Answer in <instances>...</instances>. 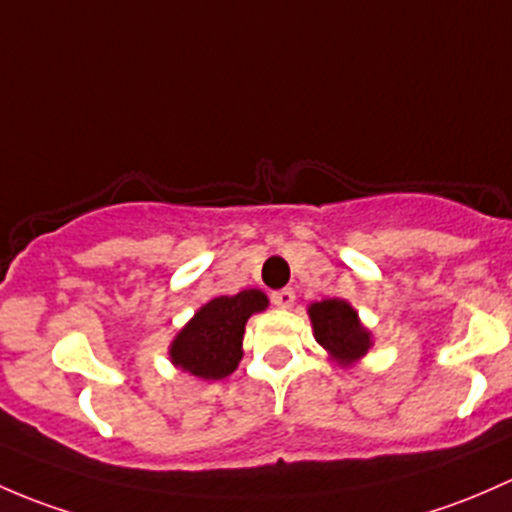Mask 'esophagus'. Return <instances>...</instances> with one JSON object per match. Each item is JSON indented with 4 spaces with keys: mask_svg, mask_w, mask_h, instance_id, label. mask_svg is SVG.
Returning <instances> with one entry per match:
<instances>
[{
    "mask_svg": "<svg viewBox=\"0 0 512 512\" xmlns=\"http://www.w3.org/2000/svg\"><path fill=\"white\" fill-rule=\"evenodd\" d=\"M273 305H278V308H291L295 303V291L293 288H283V291H276L271 295Z\"/></svg>",
    "mask_w": 512,
    "mask_h": 512,
    "instance_id": "1",
    "label": "esophagus"
}]
</instances>
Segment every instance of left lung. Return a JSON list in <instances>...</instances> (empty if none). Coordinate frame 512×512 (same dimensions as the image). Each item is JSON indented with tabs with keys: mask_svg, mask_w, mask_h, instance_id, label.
<instances>
[{
	"mask_svg": "<svg viewBox=\"0 0 512 512\" xmlns=\"http://www.w3.org/2000/svg\"><path fill=\"white\" fill-rule=\"evenodd\" d=\"M315 342L328 352V360L340 367H352L372 350L374 337L357 310L345 298H325L308 305Z\"/></svg>",
	"mask_w": 512,
	"mask_h": 512,
	"instance_id": "1",
	"label": "left lung"
}]
</instances>
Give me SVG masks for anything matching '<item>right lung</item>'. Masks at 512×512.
I'll return each mask as SVG.
<instances>
[{
    "label": "right lung",
    "instance_id": "right-lung-1",
    "mask_svg": "<svg viewBox=\"0 0 512 512\" xmlns=\"http://www.w3.org/2000/svg\"><path fill=\"white\" fill-rule=\"evenodd\" d=\"M266 308L268 295L258 288L212 298L170 342V362L204 382L229 377L244 357L246 323Z\"/></svg>",
    "mask_w": 512,
    "mask_h": 512
}]
</instances>
